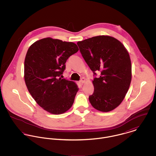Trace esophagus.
<instances>
[{
    "label": "esophagus",
    "mask_w": 156,
    "mask_h": 156,
    "mask_svg": "<svg viewBox=\"0 0 156 156\" xmlns=\"http://www.w3.org/2000/svg\"><path fill=\"white\" fill-rule=\"evenodd\" d=\"M85 81H86V79L85 78H82L81 80H80V82L81 84H83L85 82Z\"/></svg>",
    "instance_id": "esophagus-1"
}]
</instances>
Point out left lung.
Masks as SVG:
<instances>
[{"mask_svg":"<svg viewBox=\"0 0 156 156\" xmlns=\"http://www.w3.org/2000/svg\"><path fill=\"white\" fill-rule=\"evenodd\" d=\"M77 44L94 74L101 73L92 82L94 90L89 97L90 103L99 111H111L123 101L130 85L132 64L127 50L108 35L94 37Z\"/></svg>","mask_w":156,"mask_h":156,"instance_id":"1","label":"left lung"}]
</instances>
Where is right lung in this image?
Wrapping results in <instances>:
<instances>
[{
    "mask_svg": "<svg viewBox=\"0 0 156 156\" xmlns=\"http://www.w3.org/2000/svg\"><path fill=\"white\" fill-rule=\"evenodd\" d=\"M78 50L74 43L50 37L35 41L27 50L24 65L26 85L37 103L50 113H64L74 103L77 85L59 76L68 58Z\"/></svg>",
    "mask_w": 156,
    "mask_h": 156,
    "instance_id": "1",
    "label": "right lung"
}]
</instances>
